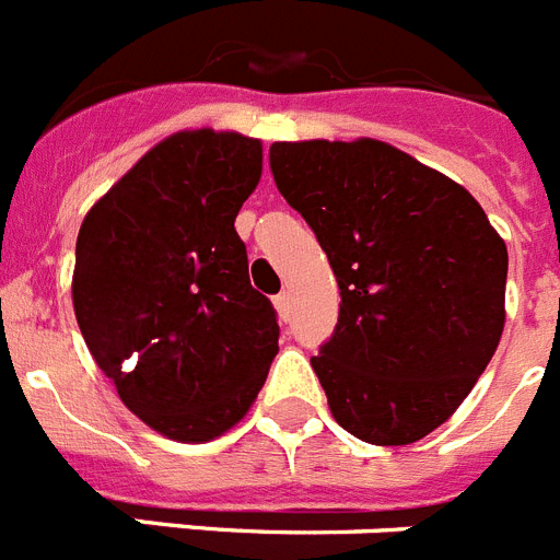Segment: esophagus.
Segmentation results:
<instances>
[{"mask_svg": "<svg viewBox=\"0 0 560 560\" xmlns=\"http://www.w3.org/2000/svg\"><path fill=\"white\" fill-rule=\"evenodd\" d=\"M273 304H276V313H279L281 320L290 318V295L279 293V295H276V299H273Z\"/></svg>", "mask_w": 560, "mask_h": 560, "instance_id": "esophagus-1", "label": "esophagus"}]
</instances>
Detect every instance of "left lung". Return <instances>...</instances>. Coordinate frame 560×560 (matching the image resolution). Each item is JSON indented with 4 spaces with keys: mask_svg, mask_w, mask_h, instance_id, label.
<instances>
[{
    "mask_svg": "<svg viewBox=\"0 0 560 560\" xmlns=\"http://www.w3.org/2000/svg\"><path fill=\"white\" fill-rule=\"evenodd\" d=\"M281 197L340 290L310 358L340 428L408 445L454 415L504 329L508 247L459 183L383 140L270 145Z\"/></svg>",
    "mask_w": 560,
    "mask_h": 560,
    "instance_id": "1",
    "label": "left lung"
}]
</instances>
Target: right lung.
<instances>
[{
    "mask_svg": "<svg viewBox=\"0 0 560 560\" xmlns=\"http://www.w3.org/2000/svg\"><path fill=\"white\" fill-rule=\"evenodd\" d=\"M261 140L191 129L145 152L90 208L72 307L124 406L158 434L208 442L253 406L279 352L233 228L259 186Z\"/></svg>",
    "mask_w": 560,
    "mask_h": 560,
    "instance_id": "add662e5",
    "label": "right lung"
}]
</instances>
